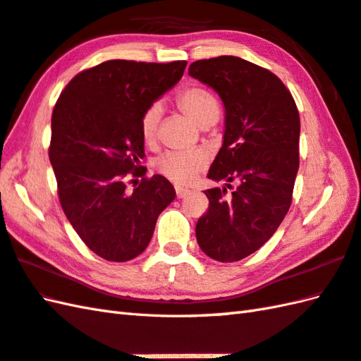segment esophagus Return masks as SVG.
<instances>
[{
    "instance_id": "34e87169",
    "label": "esophagus",
    "mask_w": 361,
    "mask_h": 361,
    "mask_svg": "<svg viewBox=\"0 0 361 361\" xmlns=\"http://www.w3.org/2000/svg\"><path fill=\"white\" fill-rule=\"evenodd\" d=\"M175 192H176V197H178V198H183V197H186V195L189 194V190H188V189H185V188H176V189H175Z\"/></svg>"
}]
</instances>
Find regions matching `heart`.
Wrapping results in <instances>:
<instances>
[{
  "instance_id": "obj_1",
  "label": "heart",
  "mask_w": 361,
  "mask_h": 361,
  "mask_svg": "<svg viewBox=\"0 0 361 361\" xmlns=\"http://www.w3.org/2000/svg\"><path fill=\"white\" fill-rule=\"evenodd\" d=\"M178 106L186 116L195 122L198 127L208 124H216L220 114V106L217 99L211 91L203 87H190L181 91L178 99ZM161 118V106L158 104L152 105L145 110L141 119V135L145 142H153L157 137L158 124ZM157 171L166 178L176 183V185H188L192 181L195 173L203 166V157L198 153H166L157 161Z\"/></svg>"
}]
</instances>
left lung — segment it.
<instances>
[{"label": "left lung", "mask_w": 361, "mask_h": 361, "mask_svg": "<svg viewBox=\"0 0 361 361\" xmlns=\"http://www.w3.org/2000/svg\"><path fill=\"white\" fill-rule=\"evenodd\" d=\"M189 75L216 91L225 106L224 144L208 172L225 185L204 190L209 209L197 221V242L211 259L235 262L262 247L288 212L299 167V113L271 71L240 57L197 60ZM233 180L240 181L234 190Z\"/></svg>", "instance_id": "1"}]
</instances>
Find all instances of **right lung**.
Instances as JSON below:
<instances>
[{"label": "right lung", "instance_id": "add662e5", "mask_svg": "<svg viewBox=\"0 0 361 361\" xmlns=\"http://www.w3.org/2000/svg\"><path fill=\"white\" fill-rule=\"evenodd\" d=\"M186 65L109 60L75 75L54 106L49 161L60 204L87 247L111 262L147 248L175 198L164 176L142 180L133 192L126 176L141 173L142 114L180 82Z\"/></svg>", "mask_w": 361, "mask_h": 361}]
</instances>
